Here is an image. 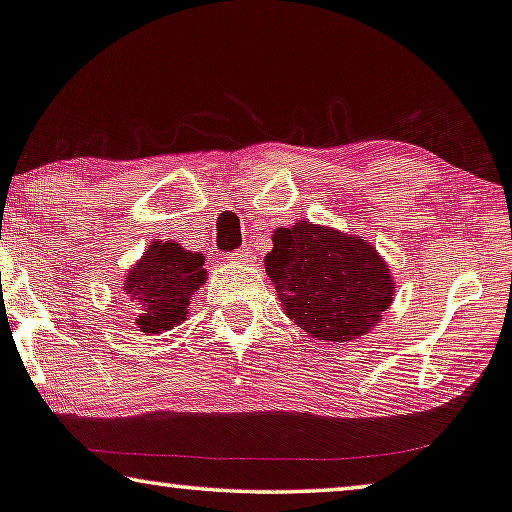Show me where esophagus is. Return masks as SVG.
Wrapping results in <instances>:
<instances>
[{
  "label": "esophagus",
  "mask_w": 512,
  "mask_h": 512,
  "mask_svg": "<svg viewBox=\"0 0 512 512\" xmlns=\"http://www.w3.org/2000/svg\"><path fill=\"white\" fill-rule=\"evenodd\" d=\"M232 259H236V262H241V264H248V262H253V253H250V248H239L232 253Z\"/></svg>",
  "instance_id": "34e87169"
}]
</instances>
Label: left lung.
<instances>
[{
    "label": "left lung",
    "instance_id": "1",
    "mask_svg": "<svg viewBox=\"0 0 512 512\" xmlns=\"http://www.w3.org/2000/svg\"><path fill=\"white\" fill-rule=\"evenodd\" d=\"M271 239L266 276L282 310L312 338L354 340L375 329L393 303L391 269L361 236L301 220Z\"/></svg>",
    "mask_w": 512,
    "mask_h": 512
}]
</instances>
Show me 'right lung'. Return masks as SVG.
I'll return each instance as SVG.
<instances>
[{"label":"right lung","instance_id":"obj_1","mask_svg":"<svg viewBox=\"0 0 512 512\" xmlns=\"http://www.w3.org/2000/svg\"><path fill=\"white\" fill-rule=\"evenodd\" d=\"M207 280L204 257L177 241H154L124 280L137 305L135 324L144 335L170 331L188 317L193 294Z\"/></svg>","mask_w":512,"mask_h":512}]
</instances>
